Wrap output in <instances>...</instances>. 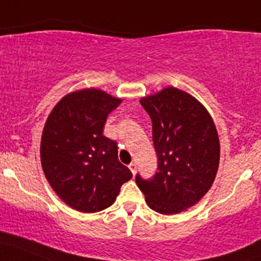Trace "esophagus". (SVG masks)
<instances>
[{
	"mask_svg": "<svg viewBox=\"0 0 261 261\" xmlns=\"http://www.w3.org/2000/svg\"><path fill=\"white\" fill-rule=\"evenodd\" d=\"M128 168H130V171H131V172H133V174H134V176H135V174H136V163H130V165H128Z\"/></svg>",
	"mask_w": 261,
	"mask_h": 261,
	"instance_id": "obj_1",
	"label": "esophagus"
}]
</instances>
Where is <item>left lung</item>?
<instances>
[{
    "label": "left lung",
    "mask_w": 261,
    "mask_h": 261,
    "mask_svg": "<svg viewBox=\"0 0 261 261\" xmlns=\"http://www.w3.org/2000/svg\"><path fill=\"white\" fill-rule=\"evenodd\" d=\"M140 102L152 121L159 172L151 179L137 174L136 183L151 210L181 213L197 204L216 179L220 157L216 125L198 100L174 87Z\"/></svg>",
    "instance_id": "obj_1"
}]
</instances>
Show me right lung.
I'll return each mask as SVG.
<instances>
[{"label": "right lung", "mask_w": 261, "mask_h": 261, "mask_svg": "<svg viewBox=\"0 0 261 261\" xmlns=\"http://www.w3.org/2000/svg\"><path fill=\"white\" fill-rule=\"evenodd\" d=\"M121 101L95 88L71 91L45 121L43 172L57 196L73 210L95 213L110 207L133 177L117 159L116 142L102 135L108 115Z\"/></svg>", "instance_id": "obj_1"}]
</instances>
